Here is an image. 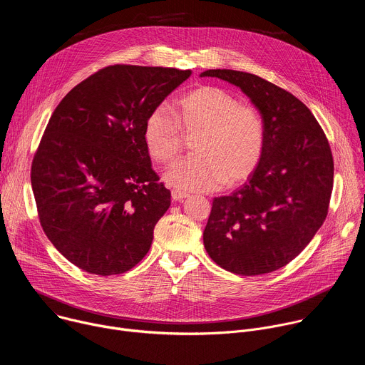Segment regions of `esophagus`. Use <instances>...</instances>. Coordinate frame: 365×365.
Returning a JSON list of instances; mask_svg holds the SVG:
<instances>
[{"instance_id":"1","label":"esophagus","mask_w":365,"mask_h":365,"mask_svg":"<svg viewBox=\"0 0 365 365\" xmlns=\"http://www.w3.org/2000/svg\"><path fill=\"white\" fill-rule=\"evenodd\" d=\"M172 197L173 200H183L185 197H187V193L186 192H182V190H178V189H173L172 190Z\"/></svg>"}]
</instances>
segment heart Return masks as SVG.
Wrapping results in <instances>:
<instances>
[{"mask_svg":"<svg viewBox=\"0 0 365 365\" xmlns=\"http://www.w3.org/2000/svg\"><path fill=\"white\" fill-rule=\"evenodd\" d=\"M180 128L197 133L196 155L175 163L165 175L169 185L182 190H212L222 183L234 186L258 166L266 144L262 115L241 106L228 91L203 85L178 103L175 115L166 107L154 108L144 123V144L160 163L172 162L180 151Z\"/></svg>","mask_w":365,"mask_h":365,"instance_id":"obj_1","label":"heart"}]
</instances>
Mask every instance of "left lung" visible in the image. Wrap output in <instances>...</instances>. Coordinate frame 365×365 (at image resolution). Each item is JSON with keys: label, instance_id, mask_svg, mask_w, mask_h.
I'll return each instance as SVG.
<instances>
[{"label": "left lung", "instance_id": "left-lung-1", "mask_svg": "<svg viewBox=\"0 0 365 365\" xmlns=\"http://www.w3.org/2000/svg\"><path fill=\"white\" fill-rule=\"evenodd\" d=\"M205 76L240 88L266 128L255 170L240 189L212 202L206 252L240 276L272 273L299 255L327 218L334 186L329 143L304 103L274 83L231 69H210Z\"/></svg>", "mask_w": 365, "mask_h": 365}]
</instances>
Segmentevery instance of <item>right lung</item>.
Masks as SVG:
<instances>
[{
  "instance_id": "add662e5",
  "label": "right lung",
  "mask_w": 365,
  "mask_h": 365,
  "mask_svg": "<svg viewBox=\"0 0 365 365\" xmlns=\"http://www.w3.org/2000/svg\"><path fill=\"white\" fill-rule=\"evenodd\" d=\"M190 71L114 65L76 85L51 114L31 165L50 242L83 272L131 270L170 206L144 144V123Z\"/></svg>"
}]
</instances>
